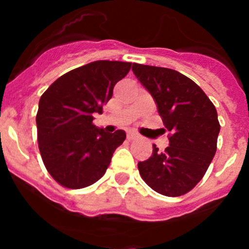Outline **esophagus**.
Instances as JSON below:
<instances>
[{
    "instance_id": "34e87169",
    "label": "esophagus",
    "mask_w": 249,
    "mask_h": 249,
    "mask_svg": "<svg viewBox=\"0 0 249 249\" xmlns=\"http://www.w3.org/2000/svg\"><path fill=\"white\" fill-rule=\"evenodd\" d=\"M127 138H128V141L137 140V138H140V135H138L137 132H135V131H128L127 132Z\"/></svg>"
}]
</instances>
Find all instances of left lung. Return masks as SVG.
<instances>
[{"mask_svg": "<svg viewBox=\"0 0 249 249\" xmlns=\"http://www.w3.org/2000/svg\"><path fill=\"white\" fill-rule=\"evenodd\" d=\"M132 71L157 103L168 131L163 152L153 144L138 171L152 190L167 197L186 195L203 178L217 151L219 122L207 94L191 78L171 68L133 63Z\"/></svg>", "mask_w": 249, "mask_h": 249, "instance_id": "1", "label": "left lung"}]
</instances>
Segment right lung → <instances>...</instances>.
Wrapping results in <instances>:
<instances>
[{
    "label": "right lung",
    "mask_w": 249,
    "mask_h": 249,
    "mask_svg": "<svg viewBox=\"0 0 249 249\" xmlns=\"http://www.w3.org/2000/svg\"><path fill=\"white\" fill-rule=\"evenodd\" d=\"M131 67V62L94 61L57 78L41 96L36 116L38 148L58 184L80 190L106 173L126 133L97 128L93 113H102L114 85Z\"/></svg>",
    "instance_id": "add662e5"
}]
</instances>
